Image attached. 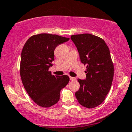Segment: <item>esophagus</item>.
Instances as JSON below:
<instances>
[{
  "label": "esophagus",
  "mask_w": 132,
  "mask_h": 132,
  "mask_svg": "<svg viewBox=\"0 0 132 132\" xmlns=\"http://www.w3.org/2000/svg\"><path fill=\"white\" fill-rule=\"evenodd\" d=\"M70 80H71V81H73V80H77V79H76V78L71 77H70Z\"/></svg>",
  "instance_id": "34e87169"
}]
</instances>
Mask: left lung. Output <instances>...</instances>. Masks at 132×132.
Returning a JSON list of instances; mask_svg holds the SVG:
<instances>
[{"label": "left lung", "mask_w": 132, "mask_h": 132, "mask_svg": "<svg viewBox=\"0 0 132 132\" xmlns=\"http://www.w3.org/2000/svg\"><path fill=\"white\" fill-rule=\"evenodd\" d=\"M71 39L81 62L87 66V77L85 80H78L80 87L75 96L81 106L94 108L102 103L111 87L114 65L110 51L104 40L94 35H74Z\"/></svg>", "instance_id": "left-lung-1"}]
</instances>
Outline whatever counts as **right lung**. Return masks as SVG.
<instances>
[{
  "label": "right lung",
  "mask_w": 132,
  "mask_h": 132,
  "mask_svg": "<svg viewBox=\"0 0 132 132\" xmlns=\"http://www.w3.org/2000/svg\"><path fill=\"white\" fill-rule=\"evenodd\" d=\"M69 38L49 33L31 36L21 55L20 76L24 88L39 106L50 108L60 99V91L70 81L67 75L56 76L48 70L54 59L56 47Z\"/></svg>",
  "instance_id": "1"
}]
</instances>
